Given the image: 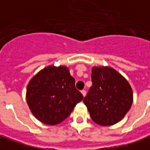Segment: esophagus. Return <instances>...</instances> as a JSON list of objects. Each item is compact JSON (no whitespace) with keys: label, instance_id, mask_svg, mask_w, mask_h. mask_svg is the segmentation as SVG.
<instances>
[{"label":"esophagus","instance_id":"esophagus-1","mask_svg":"<svg viewBox=\"0 0 150 150\" xmlns=\"http://www.w3.org/2000/svg\"><path fill=\"white\" fill-rule=\"evenodd\" d=\"M81 93H82V94H83V97H85V95H86V90H84V89H83L82 91H81Z\"/></svg>","mask_w":150,"mask_h":150}]
</instances>
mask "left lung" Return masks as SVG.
<instances>
[{"instance_id":"8db88e82","label":"left lung","mask_w":150,"mask_h":150,"mask_svg":"<svg viewBox=\"0 0 150 150\" xmlns=\"http://www.w3.org/2000/svg\"><path fill=\"white\" fill-rule=\"evenodd\" d=\"M91 79L92 86L83 101L93 121L101 126L120 122L133 102L129 83L111 67H93Z\"/></svg>"}]
</instances>
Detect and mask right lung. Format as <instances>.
I'll return each instance as SVG.
<instances>
[{
    "instance_id": "add662e5",
    "label": "right lung",
    "mask_w": 150,
    "mask_h": 150,
    "mask_svg": "<svg viewBox=\"0 0 150 150\" xmlns=\"http://www.w3.org/2000/svg\"><path fill=\"white\" fill-rule=\"evenodd\" d=\"M66 67H47L38 73L27 87V103L34 117L47 125L67 119L83 94Z\"/></svg>"
}]
</instances>
